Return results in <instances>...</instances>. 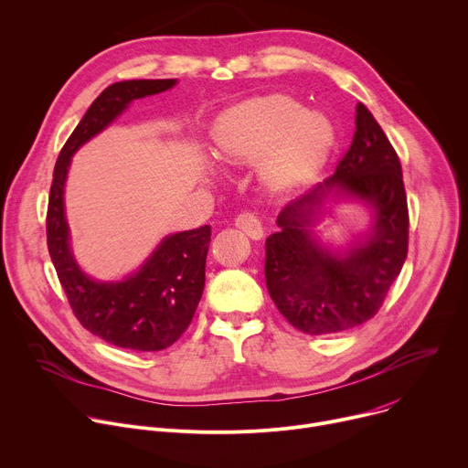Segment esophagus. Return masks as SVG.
Here are the masks:
<instances>
[{"mask_svg": "<svg viewBox=\"0 0 468 468\" xmlns=\"http://www.w3.org/2000/svg\"><path fill=\"white\" fill-rule=\"evenodd\" d=\"M236 227L245 232L252 239H261L264 236V229L261 219H258L252 212H241L236 218Z\"/></svg>", "mask_w": 468, "mask_h": 468, "instance_id": "1", "label": "esophagus"}]
</instances>
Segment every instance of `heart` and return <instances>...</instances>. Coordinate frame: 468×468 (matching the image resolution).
I'll return each mask as SVG.
<instances>
[{
	"instance_id": "heart-1",
	"label": "heart",
	"mask_w": 468,
	"mask_h": 468,
	"mask_svg": "<svg viewBox=\"0 0 468 468\" xmlns=\"http://www.w3.org/2000/svg\"><path fill=\"white\" fill-rule=\"evenodd\" d=\"M335 141L331 122L284 94L245 100L214 126V148L227 165H250L262 158V178L271 191L304 186L322 169Z\"/></svg>"
}]
</instances>
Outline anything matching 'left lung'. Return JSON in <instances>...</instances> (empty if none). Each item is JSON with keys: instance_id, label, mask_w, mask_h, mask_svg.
I'll list each match as a JSON object with an SVG mask.
<instances>
[{"instance_id": "8db88e82", "label": "left lung", "mask_w": 468, "mask_h": 468, "mask_svg": "<svg viewBox=\"0 0 468 468\" xmlns=\"http://www.w3.org/2000/svg\"><path fill=\"white\" fill-rule=\"evenodd\" d=\"M355 112V135L335 175L286 204L277 218L281 232L266 239L268 292L279 313L306 335H333L374 318L407 258L399 158L365 103ZM333 194L367 201L375 214L366 241L342 253L322 248L312 234Z\"/></svg>"}]
</instances>
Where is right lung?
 <instances>
[{
	"label": "right lung",
	"mask_w": 468,
	"mask_h": 468,
	"mask_svg": "<svg viewBox=\"0 0 468 468\" xmlns=\"http://www.w3.org/2000/svg\"><path fill=\"white\" fill-rule=\"evenodd\" d=\"M175 83L176 80H130L101 90L61 148L49 187L48 250L72 313L89 333L124 349L160 351L173 346L187 329L204 290L212 229L204 225L171 234L137 273L121 282H100L85 275L72 256L63 200L65 180L74 152L108 128L132 100L164 92Z\"/></svg>",
	"instance_id": "obj_1"
}]
</instances>
